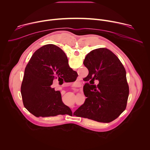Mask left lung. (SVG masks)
<instances>
[{"label":"left lung","instance_id":"left-lung-1","mask_svg":"<svg viewBox=\"0 0 150 150\" xmlns=\"http://www.w3.org/2000/svg\"><path fill=\"white\" fill-rule=\"evenodd\" d=\"M83 65L89 71L84 81L83 93L87 98L75 112L76 116L109 123L125 110L129 96L126 72L119 58L110 50L99 48L85 57ZM96 80L99 83L96 86Z\"/></svg>","mask_w":150,"mask_h":150}]
</instances>
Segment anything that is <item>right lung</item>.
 <instances>
[{
	"mask_svg": "<svg viewBox=\"0 0 150 150\" xmlns=\"http://www.w3.org/2000/svg\"><path fill=\"white\" fill-rule=\"evenodd\" d=\"M77 73L69 66L61 49L47 45L37 50L25 69L21 96L25 108L36 117L56 116L72 113L62 100L59 91L52 88L53 79L63 77L74 82Z\"/></svg>",
	"mask_w": 150,
	"mask_h": 150,
	"instance_id": "obj_1",
	"label": "right lung"
}]
</instances>
